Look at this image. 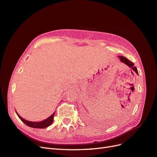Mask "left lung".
<instances>
[{
  "label": "left lung",
  "instance_id": "8db88e82",
  "mask_svg": "<svg viewBox=\"0 0 157 157\" xmlns=\"http://www.w3.org/2000/svg\"><path fill=\"white\" fill-rule=\"evenodd\" d=\"M119 58L120 59V60H121V62L124 63L125 65H128V67H129L130 68L132 69L135 72V73H136L137 74H138L137 69L136 67H134V63H132V62H131V61H129V59H127V58H126V57H125L120 56V57H119Z\"/></svg>",
  "mask_w": 157,
  "mask_h": 157
}]
</instances>
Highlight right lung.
Wrapping results in <instances>:
<instances>
[{"mask_svg":"<svg viewBox=\"0 0 157 157\" xmlns=\"http://www.w3.org/2000/svg\"><path fill=\"white\" fill-rule=\"evenodd\" d=\"M54 114L55 113H53L52 116L50 117H49L48 119H46L44 121H40V122H32V121H27L26 120L23 119L22 117H21L18 113H17V115L19 117L20 119L22 120L25 124L27 125L29 127H31V128H47V127L49 126L51 124H52L53 121V117H54Z\"/></svg>","mask_w":157,"mask_h":157,"instance_id":"right-lung-1","label":"right lung"}]
</instances>
